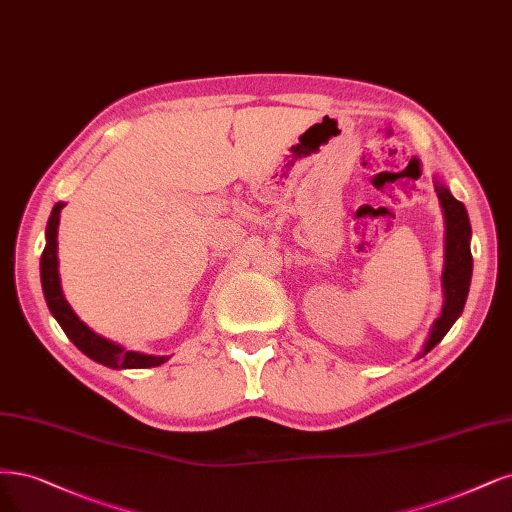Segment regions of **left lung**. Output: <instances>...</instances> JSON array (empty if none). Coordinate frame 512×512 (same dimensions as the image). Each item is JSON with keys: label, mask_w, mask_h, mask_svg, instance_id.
<instances>
[{"label": "left lung", "mask_w": 512, "mask_h": 512, "mask_svg": "<svg viewBox=\"0 0 512 512\" xmlns=\"http://www.w3.org/2000/svg\"><path fill=\"white\" fill-rule=\"evenodd\" d=\"M436 195L445 214V269H443V294L445 303L440 317L434 322L430 339L424 347L428 351L443 341L449 328L455 324L457 317L462 315L466 296L472 279V254H470V220L464 203L457 201L443 182H436Z\"/></svg>", "instance_id": "1"}]
</instances>
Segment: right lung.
<instances>
[{
	"instance_id": "obj_1",
	"label": "right lung",
	"mask_w": 512,
	"mask_h": 512,
	"mask_svg": "<svg viewBox=\"0 0 512 512\" xmlns=\"http://www.w3.org/2000/svg\"><path fill=\"white\" fill-rule=\"evenodd\" d=\"M61 209H63V203H57L52 207V214L46 226V248L40 260L42 290H44V298L50 313L55 315V320L67 334V339L72 341L84 356L103 366H110V368L161 366L163 362L169 360V356L139 354V351H129L108 339H103L101 334L88 328L65 301L63 290H61V279H59V258H57V233H59V222H61Z\"/></svg>"
}]
</instances>
